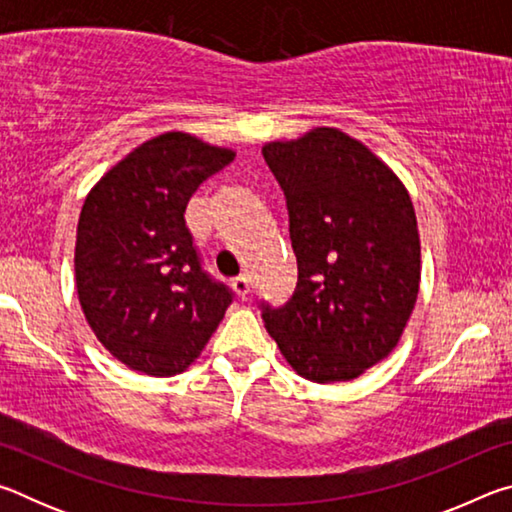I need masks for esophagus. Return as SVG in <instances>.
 I'll list each match as a JSON object with an SVG mask.
<instances>
[{"mask_svg":"<svg viewBox=\"0 0 512 512\" xmlns=\"http://www.w3.org/2000/svg\"><path fill=\"white\" fill-rule=\"evenodd\" d=\"M232 289H235V293H237V296H239L241 300H246V298L250 296V282H248V277H244V275L235 277V280H232Z\"/></svg>","mask_w":512,"mask_h":512,"instance_id":"obj_1","label":"esophagus"}]
</instances>
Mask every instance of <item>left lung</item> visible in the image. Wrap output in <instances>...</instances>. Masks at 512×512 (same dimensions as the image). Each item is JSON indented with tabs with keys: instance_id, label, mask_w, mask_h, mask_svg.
<instances>
[{
	"instance_id": "obj_1",
	"label": "left lung",
	"mask_w": 512,
	"mask_h": 512,
	"mask_svg": "<svg viewBox=\"0 0 512 512\" xmlns=\"http://www.w3.org/2000/svg\"><path fill=\"white\" fill-rule=\"evenodd\" d=\"M284 192L298 282L282 307L259 302L289 366L316 384L388 357L420 287L413 203L395 173L339 128L262 149Z\"/></svg>"
}]
</instances>
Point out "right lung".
<instances>
[{
	"label": "right lung",
	"mask_w": 512,
	"mask_h": 512,
	"mask_svg": "<svg viewBox=\"0 0 512 512\" xmlns=\"http://www.w3.org/2000/svg\"><path fill=\"white\" fill-rule=\"evenodd\" d=\"M235 151L187 133L137 146L88 194L76 230V291L112 357L153 377L192 363L235 291L203 268L187 228L189 198Z\"/></svg>",
	"instance_id": "right-lung-1"
}]
</instances>
